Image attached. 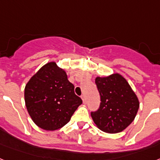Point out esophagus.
Here are the masks:
<instances>
[{"instance_id": "esophagus-1", "label": "esophagus", "mask_w": 160, "mask_h": 160, "mask_svg": "<svg viewBox=\"0 0 160 160\" xmlns=\"http://www.w3.org/2000/svg\"><path fill=\"white\" fill-rule=\"evenodd\" d=\"M81 98H82V102L84 103V104H86V96H85V95H82L81 96Z\"/></svg>"}]
</instances>
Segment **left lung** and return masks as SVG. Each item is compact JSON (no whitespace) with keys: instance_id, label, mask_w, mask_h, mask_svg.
<instances>
[{"instance_id":"obj_1","label":"left lung","mask_w":160,"mask_h":160,"mask_svg":"<svg viewBox=\"0 0 160 160\" xmlns=\"http://www.w3.org/2000/svg\"><path fill=\"white\" fill-rule=\"evenodd\" d=\"M101 96V105L91 115L100 130L107 133L121 132L132 122L140 103L125 78L115 72L95 79Z\"/></svg>"}]
</instances>
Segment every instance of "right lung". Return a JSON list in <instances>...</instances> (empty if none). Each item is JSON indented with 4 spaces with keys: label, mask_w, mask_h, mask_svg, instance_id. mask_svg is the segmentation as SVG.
I'll return each instance as SVG.
<instances>
[{
    "label": "right lung",
    "mask_w": 160,
    "mask_h": 160,
    "mask_svg": "<svg viewBox=\"0 0 160 160\" xmlns=\"http://www.w3.org/2000/svg\"><path fill=\"white\" fill-rule=\"evenodd\" d=\"M24 101L32 120L46 131L57 130L67 124L82 104L65 71L54 61L42 66L28 82Z\"/></svg>",
    "instance_id": "add662e5"
}]
</instances>
